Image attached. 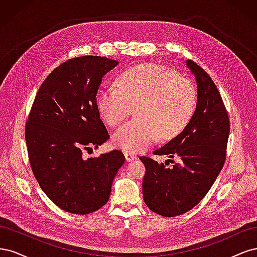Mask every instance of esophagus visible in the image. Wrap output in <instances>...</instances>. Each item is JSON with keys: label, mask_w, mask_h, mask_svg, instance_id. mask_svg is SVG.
Here are the masks:
<instances>
[{"label": "esophagus", "mask_w": 257, "mask_h": 257, "mask_svg": "<svg viewBox=\"0 0 257 257\" xmlns=\"http://www.w3.org/2000/svg\"><path fill=\"white\" fill-rule=\"evenodd\" d=\"M124 155H125V160L127 162H132V161H134V160L137 159L136 155L134 153H132V152H127V151L124 152Z\"/></svg>", "instance_id": "34e87169"}]
</instances>
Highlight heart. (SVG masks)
<instances>
[{
    "instance_id": "b5f03b06",
    "label": "heart",
    "mask_w": 257,
    "mask_h": 257,
    "mask_svg": "<svg viewBox=\"0 0 257 257\" xmlns=\"http://www.w3.org/2000/svg\"><path fill=\"white\" fill-rule=\"evenodd\" d=\"M197 93L189 79L160 65L143 64L122 72L114 84L106 85L97 95L103 120L118 127L135 106L137 119L114 133L116 148L138 153L160 137L169 139L185 128L195 112Z\"/></svg>"
}]
</instances>
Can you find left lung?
<instances>
[{"label":"left lung","mask_w":257,"mask_h":257,"mask_svg":"<svg viewBox=\"0 0 257 257\" xmlns=\"http://www.w3.org/2000/svg\"><path fill=\"white\" fill-rule=\"evenodd\" d=\"M197 82V104L191 121L153 154L167 155L173 167L141 157L146 166L145 204L163 216L181 215L195 207L222 170L229 135V118L216 85L204 68L188 60Z\"/></svg>","instance_id":"left-lung-1"}]
</instances>
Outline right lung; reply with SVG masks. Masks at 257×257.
Wrapping results in <instances>:
<instances>
[{
	"instance_id": "1",
	"label": "right lung",
	"mask_w": 257,
	"mask_h": 257,
	"mask_svg": "<svg viewBox=\"0 0 257 257\" xmlns=\"http://www.w3.org/2000/svg\"><path fill=\"white\" fill-rule=\"evenodd\" d=\"M116 64L97 56L65 61L44 80L29 113L25 136L31 168L46 195L69 213L88 214L106 205L125 161L120 150L82 157L109 139L96 93Z\"/></svg>"
}]
</instances>
